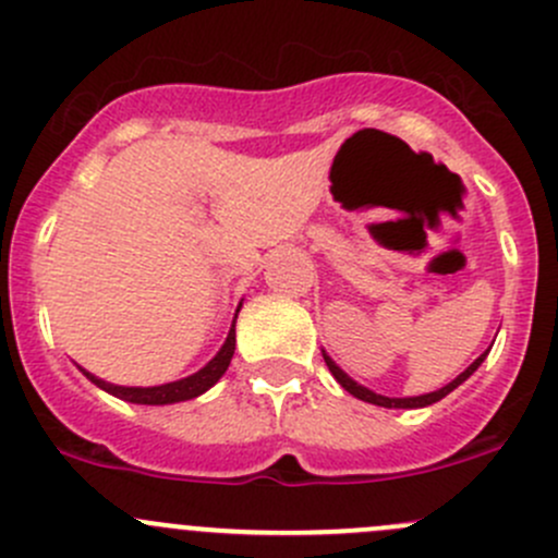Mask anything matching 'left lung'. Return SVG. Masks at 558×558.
Here are the masks:
<instances>
[{
    "label": "left lung",
    "instance_id": "1",
    "mask_svg": "<svg viewBox=\"0 0 558 558\" xmlns=\"http://www.w3.org/2000/svg\"><path fill=\"white\" fill-rule=\"evenodd\" d=\"M483 359H486V353H483V356H477L475 362L470 364V367L464 369V373L459 375V378L453 380V384H448L446 388H440V391H432V393H424V397H408V399H391V397H380V393H375V391H369V388H364V386H359V384H353L351 378H348L345 373H342L340 367H337L335 362H331L329 356H324V362H326V367H329V373L335 375L337 378V384H340L342 388H345L348 393H353V397H359V399H364V402H373V404H380V408H426V404H432V402H440L442 397H448V393L453 391L456 386H461L464 384L466 378H470L472 373H475L477 367H481V362Z\"/></svg>",
    "mask_w": 558,
    "mask_h": 558
}]
</instances>
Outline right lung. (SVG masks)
I'll return each instance as SVG.
<instances>
[{
    "label": "right lung",
    "instance_id": "1",
    "mask_svg": "<svg viewBox=\"0 0 558 558\" xmlns=\"http://www.w3.org/2000/svg\"><path fill=\"white\" fill-rule=\"evenodd\" d=\"M234 320H238V315H234ZM234 356V326L232 331H229L227 342H223V348L218 351V356L213 359L207 367H202L199 373L191 375V378H183V380H174V384H167V386H154V388H126V386H112V384H105V380L94 378L92 373H86L83 369V375H86L92 384H97L99 388H105L107 393H112V397H121L126 399V402H137V404H172V402H183V399H194L199 397V393H205L207 388L216 384L218 378H221L223 373H227L229 362H232Z\"/></svg>",
    "mask_w": 558,
    "mask_h": 558
}]
</instances>
